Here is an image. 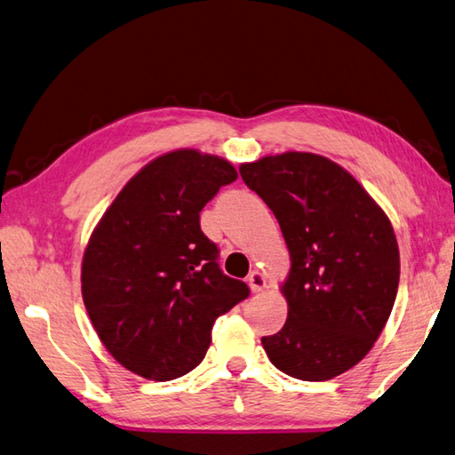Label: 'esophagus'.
<instances>
[{"instance_id":"esophagus-1","label":"esophagus","mask_w":455,"mask_h":455,"mask_svg":"<svg viewBox=\"0 0 455 455\" xmlns=\"http://www.w3.org/2000/svg\"><path fill=\"white\" fill-rule=\"evenodd\" d=\"M247 283H250V289L253 293H259V291L267 287V281H265V275L261 271H251L250 277H247Z\"/></svg>"}]
</instances>
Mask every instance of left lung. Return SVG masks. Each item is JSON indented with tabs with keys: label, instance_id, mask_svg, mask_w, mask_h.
<instances>
[{
	"label": "left lung",
	"instance_id": "obj_1",
	"mask_svg": "<svg viewBox=\"0 0 455 455\" xmlns=\"http://www.w3.org/2000/svg\"><path fill=\"white\" fill-rule=\"evenodd\" d=\"M245 186L275 213L291 255L289 313L263 337L273 366L321 382L361 363L396 301L400 253L387 213L345 168L311 152L239 166Z\"/></svg>",
	"mask_w": 455,
	"mask_h": 455
}]
</instances>
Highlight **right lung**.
Listing matches in <instances>:
<instances>
[{"label":"right lung","instance_id":"obj_1","mask_svg":"<svg viewBox=\"0 0 455 455\" xmlns=\"http://www.w3.org/2000/svg\"><path fill=\"white\" fill-rule=\"evenodd\" d=\"M237 180L228 160L192 148L128 180L94 228L81 289L102 345L128 371L166 382L198 366L220 315L250 297L220 269L200 212Z\"/></svg>","mask_w":455,"mask_h":455}]
</instances>
